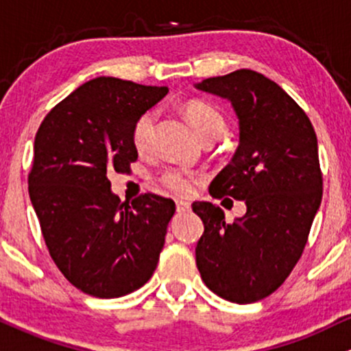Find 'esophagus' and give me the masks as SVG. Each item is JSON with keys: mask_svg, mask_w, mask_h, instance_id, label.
<instances>
[{"mask_svg": "<svg viewBox=\"0 0 351 351\" xmlns=\"http://www.w3.org/2000/svg\"><path fill=\"white\" fill-rule=\"evenodd\" d=\"M189 208H191V204H189L188 201H181V199H176V211H178V213L189 211Z\"/></svg>", "mask_w": 351, "mask_h": 351, "instance_id": "34e87169", "label": "esophagus"}]
</instances>
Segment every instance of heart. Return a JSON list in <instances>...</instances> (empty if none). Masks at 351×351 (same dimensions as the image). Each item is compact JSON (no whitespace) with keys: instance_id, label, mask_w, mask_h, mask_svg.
I'll return each mask as SVG.
<instances>
[{"instance_id":"obj_1","label":"heart","mask_w":351,"mask_h":351,"mask_svg":"<svg viewBox=\"0 0 351 351\" xmlns=\"http://www.w3.org/2000/svg\"><path fill=\"white\" fill-rule=\"evenodd\" d=\"M184 115L188 122L195 128L196 135L201 140H216L226 130V120L223 114L211 104L203 100H193L184 107ZM155 112H145L138 117L134 128H132V143L138 153L147 152L150 148L153 128H155ZM203 176L195 171L183 170V168H170L163 173L162 183L167 189L178 196H191L195 193L196 184L201 183Z\"/></svg>"}]
</instances>
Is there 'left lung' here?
Segmentation results:
<instances>
[{"instance_id": "left-lung-1", "label": "left lung", "mask_w": 351, "mask_h": 351, "mask_svg": "<svg viewBox=\"0 0 351 351\" xmlns=\"http://www.w3.org/2000/svg\"><path fill=\"white\" fill-rule=\"evenodd\" d=\"M195 87L231 102L239 120L237 150L209 195L245 203V215L231 224L216 204L193 203L204 224L196 265L216 295L252 304L284 284L307 244L324 188L317 135L295 100L256 71H234Z\"/></svg>"}]
</instances>
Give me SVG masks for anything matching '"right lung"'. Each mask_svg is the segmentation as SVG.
<instances>
[{
	"mask_svg": "<svg viewBox=\"0 0 351 351\" xmlns=\"http://www.w3.org/2000/svg\"><path fill=\"white\" fill-rule=\"evenodd\" d=\"M168 87L95 77L43 120L27 184L47 249L74 287L99 299L147 284L158 264L175 203L145 193L132 201L110 189L107 173L138 158L132 128Z\"/></svg>",
	"mask_w": 351,
	"mask_h": 351,
	"instance_id": "add662e5",
	"label": "right lung"
}]
</instances>
